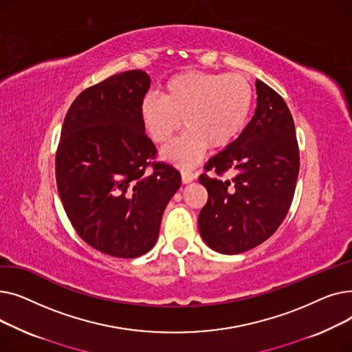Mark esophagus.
<instances>
[{
	"label": "esophagus",
	"instance_id": "obj_1",
	"mask_svg": "<svg viewBox=\"0 0 352 352\" xmlns=\"http://www.w3.org/2000/svg\"><path fill=\"white\" fill-rule=\"evenodd\" d=\"M181 179L184 184H190L195 179V175L188 170H181Z\"/></svg>",
	"mask_w": 352,
	"mask_h": 352
}]
</instances>
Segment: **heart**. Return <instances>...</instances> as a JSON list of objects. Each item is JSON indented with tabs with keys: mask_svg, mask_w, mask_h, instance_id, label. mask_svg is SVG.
Instances as JSON below:
<instances>
[{
	"mask_svg": "<svg viewBox=\"0 0 352 352\" xmlns=\"http://www.w3.org/2000/svg\"><path fill=\"white\" fill-rule=\"evenodd\" d=\"M252 102V87L241 74L187 71L164 84L162 98L146 94L140 104V118L146 135L158 145L170 144L184 120L187 131L165 157L181 166H192L208 146L221 150L236 140Z\"/></svg>",
	"mask_w": 352,
	"mask_h": 352,
	"instance_id": "heart-1",
	"label": "heart"
}]
</instances>
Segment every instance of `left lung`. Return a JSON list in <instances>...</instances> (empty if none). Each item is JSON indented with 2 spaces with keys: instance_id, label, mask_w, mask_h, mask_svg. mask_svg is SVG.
<instances>
[{
  "instance_id": "left-lung-1",
  "label": "left lung",
  "mask_w": 352,
  "mask_h": 352,
  "mask_svg": "<svg viewBox=\"0 0 352 352\" xmlns=\"http://www.w3.org/2000/svg\"><path fill=\"white\" fill-rule=\"evenodd\" d=\"M255 114L239 137L214 155L199 182L208 201L198 217L204 243L221 254H239L263 244L281 226L300 171L295 125L283 97L256 80Z\"/></svg>"
}]
</instances>
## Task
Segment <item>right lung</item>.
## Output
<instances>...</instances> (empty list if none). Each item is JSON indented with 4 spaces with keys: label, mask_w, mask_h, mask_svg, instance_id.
Listing matches in <instances>:
<instances>
[{
    "label": "right lung",
    "mask_w": 352,
    "mask_h": 352,
    "mask_svg": "<svg viewBox=\"0 0 352 352\" xmlns=\"http://www.w3.org/2000/svg\"><path fill=\"white\" fill-rule=\"evenodd\" d=\"M150 84L146 72L133 69L84 89L65 116L55 155L74 230L111 256L137 258L154 247L164 210L181 186L173 165L151 161L157 148L140 118Z\"/></svg>",
    "instance_id": "1"
}]
</instances>
